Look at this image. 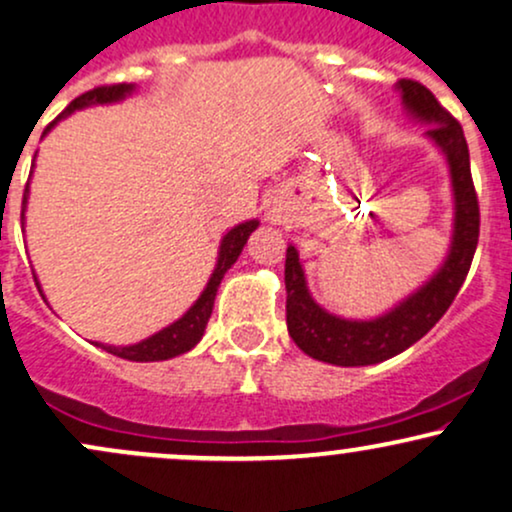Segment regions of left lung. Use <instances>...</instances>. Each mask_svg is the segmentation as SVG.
<instances>
[{"instance_id":"left-lung-1","label":"left lung","mask_w":512,"mask_h":512,"mask_svg":"<svg viewBox=\"0 0 512 512\" xmlns=\"http://www.w3.org/2000/svg\"><path fill=\"white\" fill-rule=\"evenodd\" d=\"M405 114L427 123V133L448 164L453 190V233L439 269L417 291L372 319H348L324 310L307 288L305 269L291 243L286 250V324L295 346L336 367H365L408 350L427 334L463 286L477 250L479 205L470 174V150L460 123L417 80H400Z\"/></svg>"}]
</instances>
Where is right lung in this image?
I'll return each mask as SVG.
<instances>
[{
	"label": "right lung",
	"instance_id": "right-lung-1",
	"mask_svg": "<svg viewBox=\"0 0 512 512\" xmlns=\"http://www.w3.org/2000/svg\"><path fill=\"white\" fill-rule=\"evenodd\" d=\"M133 92H135L133 83L104 85V88H95V90L85 92V95L76 97V100H73L69 107H66L64 112L57 116V119L49 123V126L45 128V133H42V138H45V135L52 131V128L57 126L61 119H66V116L78 112V109L97 107V104L123 102L126 97H131ZM30 174H33V171H30ZM28 195H30V181L26 186V193H23L21 224H26ZM257 226H260V221L250 219V221H243V224L233 226L231 231H226V236L221 238V243H219L217 264H214V272H212V276H209L205 291H202L200 298H197L195 303L188 307L186 315L178 317L174 324L164 326L162 331H157V334L143 338V341L133 343V346H107V343H95V346H100L102 350H107V353H112L116 357H123V360H131V362L171 360V357L183 355V353H188V350H193L197 343H200L202 334H205V326L209 322V317H212L214 298H217L221 279H224V274L229 272L233 264H236L240 252H243V248H245V243H248L250 233L255 231ZM35 281H38V276H35ZM38 288H40V281H38ZM40 293H42V288H40ZM42 298H45V293H42Z\"/></svg>",
	"mask_w": 512,
	"mask_h": 512
}]
</instances>
